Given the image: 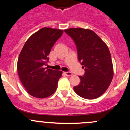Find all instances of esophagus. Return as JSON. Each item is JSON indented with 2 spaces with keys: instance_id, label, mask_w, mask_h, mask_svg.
<instances>
[{
  "instance_id": "obj_1",
  "label": "esophagus",
  "mask_w": 130,
  "mask_h": 130,
  "mask_svg": "<svg viewBox=\"0 0 130 130\" xmlns=\"http://www.w3.org/2000/svg\"><path fill=\"white\" fill-rule=\"evenodd\" d=\"M65 75L68 76V77H70V76H72V73L70 72H65Z\"/></svg>"
}]
</instances>
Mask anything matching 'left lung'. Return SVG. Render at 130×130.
<instances>
[{
  "label": "left lung",
  "mask_w": 130,
  "mask_h": 130,
  "mask_svg": "<svg viewBox=\"0 0 130 130\" xmlns=\"http://www.w3.org/2000/svg\"><path fill=\"white\" fill-rule=\"evenodd\" d=\"M65 32L74 41L78 60L86 72L83 77L79 76L80 82L73 90L84 99H96L105 92L113 78V65L108 47L90 29L73 27Z\"/></svg>",
  "instance_id": "obj_1"
}]
</instances>
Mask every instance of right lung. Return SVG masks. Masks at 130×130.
Returning a JSON list of instances; mask_svg holds the SVG:
<instances>
[{
  "label": "right lung",
  "mask_w": 130,
  "mask_h": 130,
  "mask_svg": "<svg viewBox=\"0 0 130 130\" xmlns=\"http://www.w3.org/2000/svg\"><path fill=\"white\" fill-rule=\"evenodd\" d=\"M63 31L43 27L26 41L17 64L18 75L26 91L36 98L52 95L62 72L46 68L52 48Z\"/></svg>",
  "instance_id": "1"
}]
</instances>
